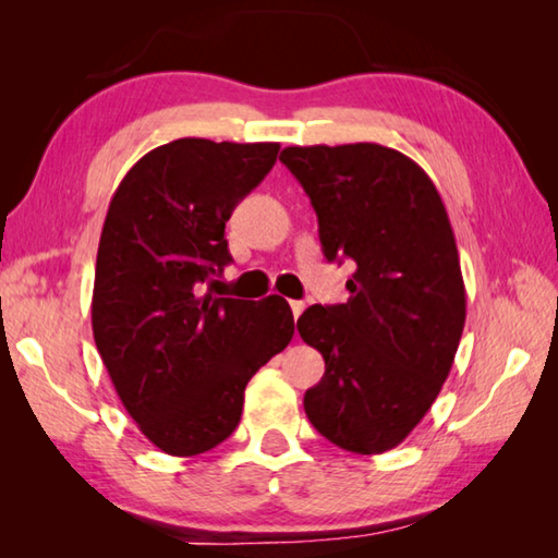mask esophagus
<instances>
[{
  "label": "esophagus",
  "mask_w": 558,
  "mask_h": 558,
  "mask_svg": "<svg viewBox=\"0 0 558 558\" xmlns=\"http://www.w3.org/2000/svg\"><path fill=\"white\" fill-rule=\"evenodd\" d=\"M290 310H292V317H300L302 315V310H305V302H300V300H292L290 302Z\"/></svg>",
  "instance_id": "obj_1"
}]
</instances>
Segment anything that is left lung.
<instances>
[{
    "instance_id": "1",
    "label": "left lung",
    "mask_w": 558,
    "mask_h": 558,
    "mask_svg": "<svg viewBox=\"0 0 558 558\" xmlns=\"http://www.w3.org/2000/svg\"><path fill=\"white\" fill-rule=\"evenodd\" d=\"M280 162L310 196L325 258L356 263L347 302L298 319L325 359L305 413L339 448L386 452L436 401L465 327L446 206L430 177L391 147H286Z\"/></svg>"
}]
</instances>
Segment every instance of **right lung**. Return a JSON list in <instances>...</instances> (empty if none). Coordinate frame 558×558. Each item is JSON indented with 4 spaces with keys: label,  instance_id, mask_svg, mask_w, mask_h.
Listing matches in <instances>:
<instances>
[{
    "label": "right lung",
    "instance_id": "1",
    "mask_svg": "<svg viewBox=\"0 0 558 558\" xmlns=\"http://www.w3.org/2000/svg\"><path fill=\"white\" fill-rule=\"evenodd\" d=\"M278 149L174 140L140 159L110 199L93 337L122 405L167 456H199L229 438L245 384L295 332L278 295H202L231 263L226 221L270 172Z\"/></svg>",
    "mask_w": 558,
    "mask_h": 558
}]
</instances>
